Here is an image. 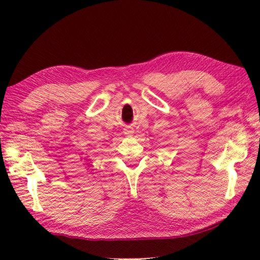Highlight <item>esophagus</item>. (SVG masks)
<instances>
[{
	"label": "esophagus",
	"mask_w": 260,
	"mask_h": 260,
	"mask_svg": "<svg viewBox=\"0 0 260 260\" xmlns=\"http://www.w3.org/2000/svg\"><path fill=\"white\" fill-rule=\"evenodd\" d=\"M124 134L126 136H133V134H134V129H133V127H131V126H126L124 128Z\"/></svg>",
	"instance_id": "esophagus-1"
}]
</instances>
